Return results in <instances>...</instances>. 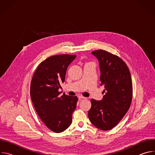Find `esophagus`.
Segmentation results:
<instances>
[{
  "label": "esophagus",
  "instance_id": "esophagus-1",
  "mask_svg": "<svg viewBox=\"0 0 155 155\" xmlns=\"http://www.w3.org/2000/svg\"><path fill=\"white\" fill-rule=\"evenodd\" d=\"M78 99H79L80 100H81V99H86V97H84V96H78Z\"/></svg>",
  "mask_w": 155,
  "mask_h": 155
}]
</instances>
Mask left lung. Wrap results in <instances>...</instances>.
<instances>
[{"label":"left lung","instance_id":"8db88e82","mask_svg":"<svg viewBox=\"0 0 155 155\" xmlns=\"http://www.w3.org/2000/svg\"><path fill=\"white\" fill-rule=\"evenodd\" d=\"M99 62L101 86L105 90L102 101L91 100L88 117L97 128L108 130L115 127L128 111L132 99L129 69L119 56L103 50L92 51Z\"/></svg>","mask_w":155,"mask_h":155}]
</instances>
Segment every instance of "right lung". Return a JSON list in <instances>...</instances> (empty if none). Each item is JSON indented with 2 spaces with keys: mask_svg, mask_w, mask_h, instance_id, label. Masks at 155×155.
<instances>
[{
  "mask_svg": "<svg viewBox=\"0 0 155 155\" xmlns=\"http://www.w3.org/2000/svg\"><path fill=\"white\" fill-rule=\"evenodd\" d=\"M75 58L59 54L47 58L39 64L31 80L30 95L36 112L46 126L56 133L71 126L77 106V96H61L59 91L68 66Z\"/></svg>",
  "mask_w": 155,
  "mask_h": 155,
  "instance_id": "1",
  "label": "right lung"
}]
</instances>
